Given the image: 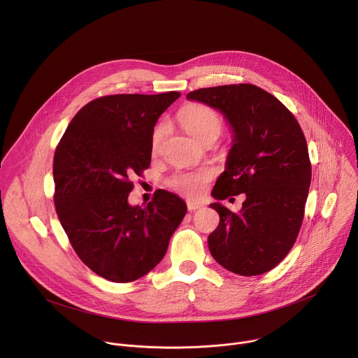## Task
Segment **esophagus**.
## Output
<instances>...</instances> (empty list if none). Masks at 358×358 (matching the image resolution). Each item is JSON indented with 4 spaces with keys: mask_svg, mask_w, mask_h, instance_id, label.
<instances>
[{
    "mask_svg": "<svg viewBox=\"0 0 358 358\" xmlns=\"http://www.w3.org/2000/svg\"><path fill=\"white\" fill-rule=\"evenodd\" d=\"M203 207V203L199 201H194V199H187V208L188 211H195Z\"/></svg>",
    "mask_w": 358,
    "mask_h": 358,
    "instance_id": "1",
    "label": "esophagus"
}]
</instances>
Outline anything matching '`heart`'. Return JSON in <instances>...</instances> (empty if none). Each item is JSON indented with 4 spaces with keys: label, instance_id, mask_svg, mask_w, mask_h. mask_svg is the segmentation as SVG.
Wrapping results in <instances>:
<instances>
[{
    "label": "heart",
    "instance_id": "obj_1",
    "mask_svg": "<svg viewBox=\"0 0 358 358\" xmlns=\"http://www.w3.org/2000/svg\"><path fill=\"white\" fill-rule=\"evenodd\" d=\"M178 119L184 130L198 141L206 140L207 137H211V136L218 137L222 129V120L220 115L206 105H188L182 108L181 112L178 113ZM163 136H164V127L160 126L156 129L151 140V147L155 151L157 150ZM210 178H211V171L208 170L177 173L171 178L170 185L171 188H174L176 191L184 195L194 196L202 191V188L206 187Z\"/></svg>",
    "mask_w": 358,
    "mask_h": 358
}]
</instances>
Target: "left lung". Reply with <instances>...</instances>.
Segmentation results:
<instances>
[{
    "label": "left lung",
    "mask_w": 358,
    "mask_h": 358,
    "mask_svg": "<svg viewBox=\"0 0 358 358\" xmlns=\"http://www.w3.org/2000/svg\"><path fill=\"white\" fill-rule=\"evenodd\" d=\"M187 99L218 110L232 131L225 170L211 195L246 196L236 214L221 202L210 206L220 214L210 252L236 275H262L282 262L300 231L312 180L304 134L280 101L255 85L199 89Z\"/></svg>",
    "instance_id": "obj_1"
}]
</instances>
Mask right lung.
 Returning a JSON list of instances; mask_svg holds the SVG:
<instances>
[{"label":"right lung","mask_w":358,"mask_h":358,"mask_svg":"<svg viewBox=\"0 0 358 358\" xmlns=\"http://www.w3.org/2000/svg\"><path fill=\"white\" fill-rule=\"evenodd\" d=\"M181 96L115 94L92 100L72 119L54 157L55 208L82 262L116 283L160 264L187 206L160 189L147 206H130V176L151 162L155 126Z\"/></svg>","instance_id":"add662e5"}]
</instances>
